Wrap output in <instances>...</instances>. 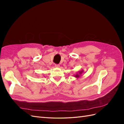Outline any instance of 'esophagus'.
<instances>
[{
  "instance_id": "34e87169",
  "label": "esophagus",
  "mask_w": 124,
  "mask_h": 124,
  "mask_svg": "<svg viewBox=\"0 0 124 124\" xmlns=\"http://www.w3.org/2000/svg\"><path fill=\"white\" fill-rule=\"evenodd\" d=\"M59 67H60V65H58V64H55V67H56V68H59Z\"/></svg>"
}]
</instances>
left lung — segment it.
Instances as JSON below:
<instances>
[{"label": "left lung", "instance_id": "obj_1", "mask_svg": "<svg viewBox=\"0 0 124 124\" xmlns=\"http://www.w3.org/2000/svg\"><path fill=\"white\" fill-rule=\"evenodd\" d=\"M84 72V70H82L80 71H78V73H77L76 75H74L73 77H74L75 78H79L81 77V75Z\"/></svg>", "mask_w": 124, "mask_h": 124}]
</instances>
